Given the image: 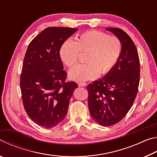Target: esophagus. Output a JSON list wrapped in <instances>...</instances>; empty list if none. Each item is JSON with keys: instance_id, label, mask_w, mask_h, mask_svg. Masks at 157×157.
Instances as JSON below:
<instances>
[{"instance_id": "1", "label": "esophagus", "mask_w": 157, "mask_h": 157, "mask_svg": "<svg viewBox=\"0 0 157 157\" xmlns=\"http://www.w3.org/2000/svg\"><path fill=\"white\" fill-rule=\"evenodd\" d=\"M87 85V84L86 82H79L78 83V86H86Z\"/></svg>"}]
</instances>
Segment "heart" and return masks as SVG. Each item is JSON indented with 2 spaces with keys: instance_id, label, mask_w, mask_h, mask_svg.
I'll use <instances>...</instances> for the list:
<instances>
[{
  "instance_id": "obj_1",
  "label": "heart",
  "mask_w": 157,
  "mask_h": 157,
  "mask_svg": "<svg viewBox=\"0 0 157 157\" xmlns=\"http://www.w3.org/2000/svg\"><path fill=\"white\" fill-rule=\"evenodd\" d=\"M122 52V43L118 37L109 36L98 30L81 34L75 41H66L60 48L61 59L69 68L78 62L79 53L86 54V63L75 66L69 72L73 80L80 82L105 75L115 67Z\"/></svg>"
}]
</instances>
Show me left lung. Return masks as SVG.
<instances>
[{
	"mask_svg": "<svg viewBox=\"0 0 157 157\" xmlns=\"http://www.w3.org/2000/svg\"><path fill=\"white\" fill-rule=\"evenodd\" d=\"M107 30L121 40V57L104 78L87 86L90 113L103 127L112 126L126 116L136 98L140 81L139 57L134 41L120 28Z\"/></svg>",
	"mask_w": 157,
	"mask_h": 157,
	"instance_id": "8db88e82",
	"label": "left lung"
}]
</instances>
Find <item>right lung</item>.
Listing matches in <instances>:
<instances>
[{"label":"right lung","mask_w":157,"mask_h":157,"mask_svg":"<svg viewBox=\"0 0 157 157\" xmlns=\"http://www.w3.org/2000/svg\"><path fill=\"white\" fill-rule=\"evenodd\" d=\"M77 28H46L28 45L20 78L23 104L31 120L39 126L52 128L67 113L69 101L78 86L66 82L59 51Z\"/></svg>","instance_id":"obj_1"}]
</instances>
